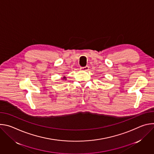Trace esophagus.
I'll list each match as a JSON object with an SVG mask.
<instances>
[{
	"mask_svg": "<svg viewBox=\"0 0 154 154\" xmlns=\"http://www.w3.org/2000/svg\"><path fill=\"white\" fill-rule=\"evenodd\" d=\"M80 70L87 71L89 70V67L88 66H85V67H81L80 68Z\"/></svg>",
	"mask_w": 154,
	"mask_h": 154,
	"instance_id": "34e87169",
	"label": "esophagus"
}]
</instances>
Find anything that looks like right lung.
<instances>
[{
  "instance_id": "right-lung-1",
  "label": "right lung",
  "mask_w": 154,
  "mask_h": 154,
  "mask_svg": "<svg viewBox=\"0 0 154 154\" xmlns=\"http://www.w3.org/2000/svg\"><path fill=\"white\" fill-rule=\"evenodd\" d=\"M62 79L63 80H66V77H63V78Z\"/></svg>"
}]
</instances>
